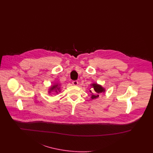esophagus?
I'll return each instance as SVG.
<instances>
[{
  "mask_svg": "<svg viewBox=\"0 0 153 153\" xmlns=\"http://www.w3.org/2000/svg\"><path fill=\"white\" fill-rule=\"evenodd\" d=\"M72 84H73V85H77L79 82H78L77 81L75 80V81H73V82H72Z\"/></svg>",
  "mask_w": 153,
  "mask_h": 153,
  "instance_id": "obj_1",
  "label": "esophagus"
}]
</instances>
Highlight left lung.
<instances>
[{"label":"left lung","instance_id":"1","mask_svg":"<svg viewBox=\"0 0 153 153\" xmlns=\"http://www.w3.org/2000/svg\"><path fill=\"white\" fill-rule=\"evenodd\" d=\"M91 85L92 86V88H94L95 92V95L93 94L91 96V99H94L98 97L100 94L105 92V89L102 87L101 85H98L97 84H92Z\"/></svg>","mask_w":153,"mask_h":153}]
</instances>
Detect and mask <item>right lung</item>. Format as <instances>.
<instances>
[{"instance_id": "right-lung-1", "label": "right lung", "mask_w": 153, "mask_h": 153, "mask_svg": "<svg viewBox=\"0 0 153 153\" xmlns=\"http://www.w3.org/2000/svg\"><path fill=\"white\" fill-rule=\"evenodd\" d=\"M53 90H54V91H55V92H58V91H59V87H58V84L54 85L51 88H50L49 93H51V91H53Z\"/></svg>"}]
</instances>
